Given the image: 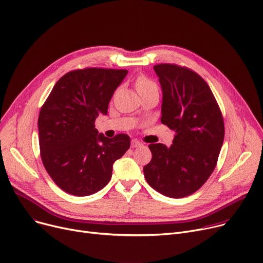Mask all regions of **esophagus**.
Listing matches in <instances>:
<instances>
[{
  "mask_svg": "<svg viewBox=\"0 0 263 263\" xmlns=\"http://www.w3.org/2000/svg\"><path fill=\"white\" fill-rule=\"evenodd\" d=\"M143 144L140 142V141H137V140H132L131 141V147L132 148H137V147H141Z\"/></svg>",
  "mask_w": 263,
  "mask_h": 263,
  "instance_id": "1",
  "label": "esophagus"
}]
</instances>
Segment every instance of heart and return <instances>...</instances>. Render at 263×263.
Segmentation results:
<instances>
[{
  "instance_id": "obj_1",
  "label": "heart",
  "mask_w": 263,
  "mask_h": 263,
  "mask_svg": "<svg viewBox=\"0 0 263 263\" xmlns=\"http://www.w3.org/2000/svg\"><path fill=\"white\" fill-rule=\"evenodd\" d=\"M136 85V89L140 93L141 92H145V91H149V90H154V89H158V86L156 85V83L153 82L151 80L147 79L146 77H139L136 79L135 82Z\"/></svg>"
}]
</instances>
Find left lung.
<instances>
[{
  "label": "left lung",
  "instance_id": "obj_1",
  "mask_svg": "<svg viewBox=\"0 0 263 263\" xmlns=\"http://www.w3.org/2000/svg\"><path fill=\"white\" fill-rule=\"evenodd\" d=\"M163 91L161 121L176 132L171 147L150 144L144 166L148 184L161 194L182 198L196 192L213 173L224 142V120L205 81L185 67H154Z\"/></svg>",
  "mask_w": 263,
  "mask_h": 263
}]
</instances>
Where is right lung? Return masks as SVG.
Listing matches in <instances>:
<instances>
[{"label": "right lung", "mask_w": 263, "mask_h": 263, "mask_svg": "<svg viewBox=\"0 0 263 263\" xmlns=\"http://www.w3.org/2000/svg\"><path fill=\"white\" fill-rule=\"evenodd\" d=\"M127 73L123 69L72 70L57 82L40 109V157L52 180L68 194L88 196L103 189L114 162L130 148L129 135L108 139L95 128Z\"/></svg>", "instance_id": "right-lung-1"}]
</instances>
